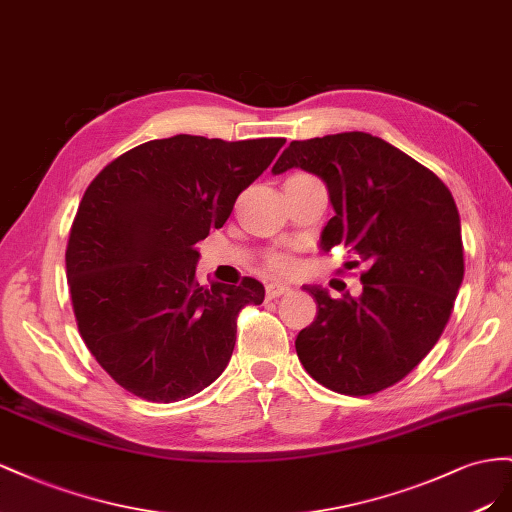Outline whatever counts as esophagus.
<instances>
[{
  "label": "esophagus",
  "instance_id": "obj_1",
  "mask_svg": "<svg viewBox=\"0 0 512 512\" xmlns=\"http://www.w3.org/2000/svg\"><path fill=\"white\" fill-rule=\"evenodd\" d=\"M289 287L287 285H283V283H270V285H266V296L270 298V300H274V298H281V296H285V294H289Z\"/></svg>",
  "mask_w": 512,
  "mask_h": 512
}]
</instances>
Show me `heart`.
<instances>
[{
  "label": "heart",
  "mask_w": 512,
  "mask_h": 512,
  "mask_svg": "<svg viewBox=\"0 0 512 512\" xmlns=\"http://www.w3.org/2000/svg\"><path fill=\"white\" fill-rule=\"evenodd\" d=\"M268 268L279 272V274H289L291 270H294V261H291L287 255H272L268 259Z\"/></svg>",
  "instance_id": "obj_1"
}]
</instances>
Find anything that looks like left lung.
I'll return each instance as SVG.
<instances>
[{
	"label": "left lung",
	"mask_w": 512,
	"mask_h": 512,
	"mask_svg": "<svg viewBox=\"0 0 512 512\" xmlns=\"http://www.w3.org/2000/svg\"><path fill=\"white\" fill-rule=\"evenodd\" d=\"M291 167L328 186L324 251L345 246L362 266L360 298L306 287L317 317L296 339L302 367L349 397L390 388L431 352L455 306L465 270L455 199L412 156L358 130L291 141L272 171Z\"/></svg>",
	"instance_id": "obj_1"
}]
</instances>
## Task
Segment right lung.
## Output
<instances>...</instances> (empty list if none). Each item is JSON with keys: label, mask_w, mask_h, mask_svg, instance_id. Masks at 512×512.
Segmentation results:
<instances>
[{"label": "right lung", "mask_w": 512, "mask_h": 512, "mask_svg": "<svg viewBox=\"0 0 512 512\" xmlns=\"http://www.w3.org/2000/svg\"><path fill=\"white\" fill-rule=\"evenodd\" d=\"M285 139H154L102 169L79 203L66 276L81 339L135 397L173 403L221 375L238 315L264 285H199L197 244L221 229Z\"/></svg>", "instance_id": "add662e5"}]
</instances>
